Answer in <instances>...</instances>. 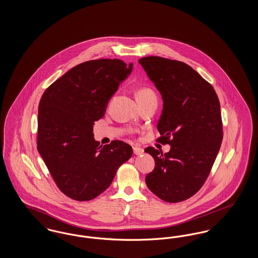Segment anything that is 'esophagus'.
<instances>
[{"label": "esophagus", "instance_id": "obj_1", "mask_svg": "<svg viewBox=\"0 0 258 258\" xmlns=\"http://www.w3.org/2000/svg\"><path fill=\"white\" fill-rule=\"evenodd\" d=\"M134 149V154L135 155H141V154H143V152H144V150L142 149V148L140 147H135L133 148Z\"/></svg>", "mask_w": 258, "mask_h": 258}]
</instances>
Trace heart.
<instances>
[{"mask_svg":"<svg viewBox=\"0 0 258 258\" xmlns=\"http://www.w3.org/2000/svg\"><path fill=\"white\" fill-rule=\"evenodd\" d=\"M135 98L137 102H145L150 100H157L155 92L149 87H140L135 92Z\"/></svg>","mask_w":258,"mask_h":258,"instance_id":"heart-1","label":"heart"}]
</instances>
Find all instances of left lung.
<instances>
[{
  "label": "left lung",
  "instance_id": "1",
  "mask_svg": "<svg viewBox=\"0 0 258 258\" xmlns=\"http://www.w3.org/2000/svg\"><path fill=\"white\" fill-rule=\"evenodd\" d=\"M139 63L163 100L157 141L171 146L165 154L154 147L145 149L156 162L146 184L163 201L181 202L201 188L220 151V100L213 86L183 61L149 56Z\"/></svg>",
  "mask_w": 258,
  "mask_h": 258
}]
</instances>
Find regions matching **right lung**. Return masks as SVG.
I'll return each mask as SVG.
<instances>
[{
    "label": "right lung",
    "instance_id": "obj_1",
    "mask_svg": "<svg viewBox=\"0 0 258 258\" xmlns=\"http://www.w3.org/2000/svg\"><path fill=\"white\" fill-rule=\"evenodd\" d=\"M118 59L75 66L52 83L38 104L37 151L67 197L89 201L110 185L118 168L133 156L120 140L99 146L93 126L101 119L111 97L132 73Z\"/></svg>",
    "mask_w": 258,
    "mask_h": 258
}]
</instances>
